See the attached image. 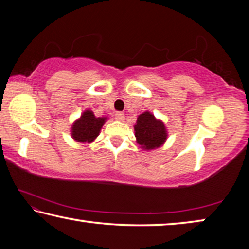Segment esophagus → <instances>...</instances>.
<instances>
[{
	"mask_svg": "<svg viewBox=\"0 0 249 249\" xmlns=\"http://www.w3.org/2000/svg\"><path fill=\"white\" fill-rule=\"evenodd\" d=\"M114 116H115V120L120 121V122H123L125 120L124 113H122V112H116L115 114H114Z\"/></svg>",
	"mask_w": 249,
	"mask_h": 249,
	"instance_id": "obj_1",
	"label": "esophagus"
}]
</instances>
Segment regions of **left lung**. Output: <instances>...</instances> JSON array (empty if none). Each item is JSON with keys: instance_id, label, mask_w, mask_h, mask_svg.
Returning <instances> with one entry per match:
<instances>
[{"instance_id": "1", "label": "left lung", "mask_w": 249, "mask_h": 249, "mask_svg": "<svg viewBox=\"0 0 249 249\" xmlns=\"http://www.w3.org/2000/svg\"><path fill=\"white\" fill-rule=\"evenodd\" d=\"M134 132L137 144L142 149L147 151L161 147L168 138L165 123L149 111L138 115L134 125Z\"/></svg>"}]
</instances>
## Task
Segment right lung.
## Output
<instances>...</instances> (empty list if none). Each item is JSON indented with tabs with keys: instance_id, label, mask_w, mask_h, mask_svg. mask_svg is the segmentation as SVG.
<instances>
[{
	"instance_id": "add662e5",
	"label": "right lung",
	"mask_w": 249,
	"mask_h": 249,
	"mask_svg": "<svg viewBox=\"0 0 249 249\" xmlns=\"http://www.w3.org/2000/svg\"><path fill=\"white\" fill-rule=\"evenodd\" d=\"M108 120L107 116L96 117L91 109L87 108L82 112L81 116L75 120L70 128V134L72 140L82 142V144H90L94 142L100 135L105 122Z\"/></svg>"
}]
</instances>
